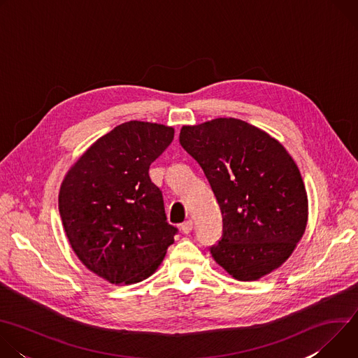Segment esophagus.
Segmentation results:
<instances>
[{"label": "esophagus", "mask_w": 358, "mask_h": 358, "mask_svg": "<svg viewBox=\"0 0 358 358\" xmlns=\"http://www.w3.org/2000/svg\"><path fill=\"white\" fill-rule=\"evenodd\" d=\"M192 227H194V225H192V221L188 220V221H185L184 224H181V232L187 235V234H189V232L192 231Z\"/></svg>", "instance_id": "obj_1"}]
</instances>
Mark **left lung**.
Listing matches in <instances>:
<instances>
[{"mask_svg": "<svg viewBox=\"0 0 358 358\" xmlns=\"http://www.w3.org/2000/svg\"><path fill=\"white\" fill-rule=\"evenodd\" d=\"M180 144L201 166L222 214V238L210 250L234 279L258 280L280 268L301 239L309 201L286 148L234 117L182 126Z\"/></svg>", "mask_w": 358, "mask_h": 358, "instance_id": "1", "label": "left lung"}]
</instances>
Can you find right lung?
I'll return each mask as SVG.
<instances>
[{
  "label": "right lung",
  "instance_id": "1",
  "mask_svg": "<svg viewBox=\"0 0 358 358\" xmlns=\"http://www.w3.org/2000/svg\"><path fill=\"white\" fill-rule=\"evenodd\" d=\"M174 129L131 120L97 138L66 173L59 214L79 261L113 285L157 271L177 228L166 218L150 164L171 144Z\"/></svg>",
  "mask_w": 358,
  "mask_h": 358
}]
</instances>
